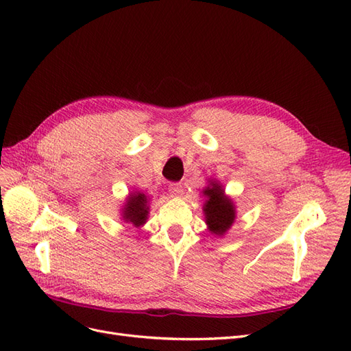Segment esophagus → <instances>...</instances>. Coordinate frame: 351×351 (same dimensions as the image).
<instances>
[{
  "label": "esophagus",
  "instance_id": "esophagus-1",
  "mask_svg": "<svg viewBox=\"0 0 351 351\" xmlns=\"http://www.w3.org/2000/svg\"><path fill=\"white\" fill-rule=\"evenodd\" d=\"M168 190H169V193H171V196L178 197L180 195L183 193V186L180 183H173V184H169Z\"/></svg>",
  "mask_w": 351,
  "mask_h": 351
}]
</instances>
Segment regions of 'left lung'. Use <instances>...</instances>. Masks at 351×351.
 Segmentation results:
<instances>
[{
  "label": "left lung",
  "mask_w": 351,
  "mask_h": 351,
  "mask_svg": "<svg viewBox=\"0 0 351 351\" xmlns=\"http://www.w3.org/2000/svg\"><path fill=\"white\" fill-rule=\"evenodd\" d=\"M204 195L208 197L204 205L205 221L209 231L215 236H224L236 219V208L232 200L226 196L224 187L218 182H209Z\"/></svg>",
  "instance_id": "8db88e82"
}]
</instances>
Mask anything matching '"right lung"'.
<instances>
[{
    "instance_id": "1",
    "label": "right lung",
    "mask_w": 351,
    "mask_h": 351,
    "mask_svg": "<svg viewBox=\"0 0 351 351\" xmlns=\"http://www.w3.org/2000/svg\"><path fill=\"white\" fill-rule=\"evenodd\" d=\"M147 214H149V197L142 192L130 193L121 209L123 219L134 227H141L146 222Z\"/></svg>"
}]
</instances>
